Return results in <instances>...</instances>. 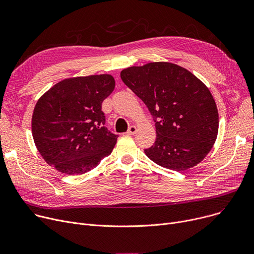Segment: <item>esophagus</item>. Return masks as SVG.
Masks as SVG:
<instances>
[{"mask_svg": "<svg viewBox=\"0 0 254 254\" xmlns=\"http://www.w3.org/2000/svg\"><path fill=\"white\" fill-rule=\"evenodd\" d=\"M137 131H138V128L135 126H131V127H129L128 130L127 131V135H135V134H137Z\"/></svg>", "mask_w": 254, "mask_h": 254, "instance_id": "obj_1", "label": "esophagus"}]
</instances>
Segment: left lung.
I'll return each mask as SVG.
<instances>
[{"label": "left lung", "mask_w": 254, "mask_h": 254, "mask_svg": "<svg viewBox=\"0 0 254 254\" xmlns=\"http://www.w3.org/2000/svg\"><path fill=\"white\" fill-rule=\"evenodd\" d=\"M120 77L154 118L156 140L145 154L174 171L201 163L216 141L219 126L215 100L201 80L168 62L132 65Z\"/></svg>", "instance_id": "8db88e82"}]
</instances>
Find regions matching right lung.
Segmentation results:
<instances>
[{
    "mask_svg": "<svg viewBox=\"0 0 254 254\" xmlns=\"http://www.w3.org/2000/svg\"><path fill=\"white\" fill-rule=\"evenodd\" d=\"M114 87L110 74L72 77L38 100L32 134L48 165L66 175H81L112 152L118 136L103 127L102 103Z\"/></svg>",
    "mask_w": 254,
    "mask_h": 254,
    "instance_id": "obj_1",
    "label": "right lung"
}]
</instances>
